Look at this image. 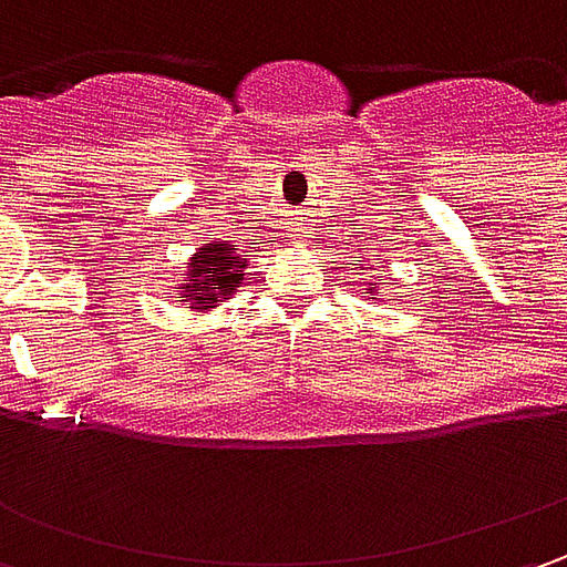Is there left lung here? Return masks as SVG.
Returning a JSON list of instances; mask_svg holds the SVG:
<instances>
[{"mask_svg":"<svg viewBox=\"0 0 567 567\" xmlns=\"http://www.w3.org/2000/svg\"><path fill=\"white\" fill-rule=\"evenodd\" d=\"M379 265H381V255H379V258H375V265H372V271H375ZM381 268H384V265H381ZM365 293H369V299H379V287H375V284H369V290H365Z\"/></svg>","mask_w":567,"mask_h":567,"instance_id":"obj_1","label":"left lung"}]
</instances>
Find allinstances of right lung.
<instances>
[{"mask_svg":"<svg viewBox=\"0 0 567 567\" xmlns=\"http://www.w3.org/2000/svg\"><path fill=\"white\" fill-rule=\"evenodd\" d=\"M249 258L239 255L229 243H202V249L188 258L186 277L176 284V302L186 306L188 312H210L220 302H227L236 293V287L246 280Z\"/></svg>","mask_w":567,"mask_h":567,"instance_id":"1","label":"right lung"}]
</instances>
